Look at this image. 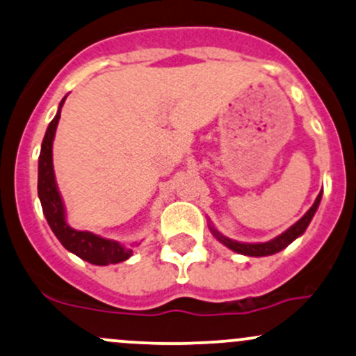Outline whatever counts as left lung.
<instances>
[{"label": "left lung", "mask_w": 356, "mask_h": 356, "mask_svg": "<svg viewBox=\"0 0 356 356\" xmlns=\"http://www.w3.org/2000/svg\"><path fill=\"white\" fill-rule=\"evenodd\" d=\"M319 202H321V193H319V196L316 197L314 204L311 206V209L307 211V213L304 214V216L300 218L296 225H292L287 232L282 233V235L273 238V240H270V241H265V243H240V241L229 240V238L222 236L221 233L216 232L214 228H211V232H213V235L216 236L222 245H226V247H228L229 250H233V252L241 253V255H248V257L273 255V253L280 252V250L286 248L287 245H291L296 238L300 236L304 232H306V228L309 226L312 216H314L316 209H318Z\"/></svg>", "instance_id": "8db88e82"}]
</instances>
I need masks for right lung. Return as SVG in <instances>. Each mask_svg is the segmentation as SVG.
Segmentation results:
<instances>
[{
	"mask_svg": "<svg viewBox=\"0 0 356 356\" xmlns=\"http://www.w3.org/2000/svg\"><path fill=\"white\" fill-rule=\"evenodd\" d=\"M65 97L58 104L56 118L50 121L49 128H47L44 142H42L40 157H38V197H40L42 209H44L47 222L52 228L54 235L64 245V248H67L74 255L92 265L120 264V261L130 259L131 253H134L131 247H124L118 241L106 240V238L97 236L91 232L74 229L65 221L64 202L58 194L52 163V143Z\"/></svg>",
	"mask_w": 356,
	"mask_h": 356,
	"instance_id": "obj_1",
	"label": "right lung"
}]
</instances>
